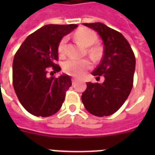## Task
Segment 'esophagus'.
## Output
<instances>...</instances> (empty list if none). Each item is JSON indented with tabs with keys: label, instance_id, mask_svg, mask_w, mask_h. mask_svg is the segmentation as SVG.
Returning <instances> with one entry per match:
<instances>
[{
	"label": "esophagus",
	"instance_id": "esophagus-1",
	"mask_svg": "<svg viewBox=\"0 0 155 155\" xmlns=\"http://www.w3.org/2000/svg\"><path fill=\"white\" fill-rule=\"evenodd\" d=\"M76 80H77V79H76V78H72V79H71L72 84H75V83L76 82Z\"/></svg>",
	"mask_w": 155,
	"mask_h": 155
}]
</instances>
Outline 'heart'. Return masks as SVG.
Instances as JSON below:
<instances>
[{
    "instance_id": "heart-1",
    "label": "heart",
    "mask_w": 155,
    "mask_h": 155,
    "mask_svg": "<svg viewBox=\"0 0 155 155\" xmlns=\"http://www.w3.org/2000/svg\"><path fill=\"white\" fill-rule=\"evenodd\" d=\"M75 38L84 45L85 47H90L96 42L97 39V34L92 30L87 28H81L78 30L75 34ZM67 38H64L61 40L58 45V52L60 54L64 53ZM91 63L87 59H76L70 58L63 64V70L68 75L73 76H81L85 72V71L90 68Z\"/></svg>"
}]
</instances>
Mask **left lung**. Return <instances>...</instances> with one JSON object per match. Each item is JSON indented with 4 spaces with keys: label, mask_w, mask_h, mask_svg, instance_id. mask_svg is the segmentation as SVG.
<instances>
[{
    "label": "left lung",
    "mask_w": 155,
    "mask_h": 155,
    "mask_svg": "<svg viewBox=\"0 0 155 155\" xmlns=\"http://www.w3.org/2000/svg\"><path fill=\"white\" fill-rule=\"evenodd\" d=\"M98 33L104 45V55L98 67L92 72L99 77L104 75L102 84L87 83L82 94V102L92 115H112L125 103L133 87L134 75V54L120 33L101 22L84 23Z\"/></svg>",
    "instance_id": "1"
}]
</instances>
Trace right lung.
Masks as SVG:
<instances>
[{"mask_svg":"<svg viewBox=\"0 0 155 155\" xmlns=\"http://www.w3.org/2000/svg\"><path fill=\"white\" fill-rule=\"evenodd\" d=\"M77 27L75 24L44 25L29 35L16 53L13 62L14 91L21 105L33 115L49 117L62 107L71 80L66 74L48 77L47 68L60 71V67L54 63L59 42Z\"/></svg>","mask_w":155,"mask_h":155,"instance_id":"obj_1","label":"right lung"}]
</instances>
